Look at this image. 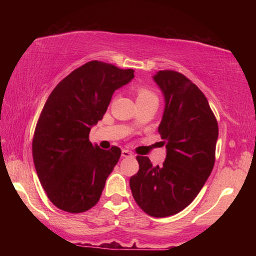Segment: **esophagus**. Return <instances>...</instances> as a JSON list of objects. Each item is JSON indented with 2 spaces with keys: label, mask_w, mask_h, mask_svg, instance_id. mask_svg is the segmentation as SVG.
I'll return each mask as SVG.
<instances>
[{
  "label": "esophagus",
  "mask_w": 256,
  "mask_h": 256,
  "mask_svg": "<svg viewBox=\"0 0 256 256\" xmlns=\"http://www.w3.org/2000/svg\"><path fill=\"white\" fill-rule=\"evenodd\" d=\"M122 157L124 158H132L133 157V154L131 152V151L128 150H122Z\"/></svg>",
  "instance_id": "1"
}]
</instances>
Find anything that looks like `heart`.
Returning <instances> with one entry per match:
<instances>
[{
	"mask_svg": "<svg viewBox=\"0 0 256 256\" xmlns=\"http://www.w3.org/2000/svg\"><path fill=\"white\" fill-rule=\"evenodd\" d=\"M136 102L138 104H144V102H158V97L152 90L146 86L138 84L136 86Z\"/></svg>",
	"mask_w": 256,
	"mask_h": 256,
	"instance_id": "1",
	"label": "heart"
}]
</instances>
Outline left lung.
Returning <instances> with one entry per match:
<instances>
[{
	"label": "left lung",
	"instance_id": "8db88e82",
	"mask_svg": "<svg viewBox=\"0 0 256 256\" xmlns=\"http://www.w3.org/2000/svg\"><path fill=\"white\" fill-rule=\"evenodd\" d=\"M164 97L158 132L166 146L162 166L138 156V172L130 178L138 206L146 214L164 218L185 209L210 176L216 158L218 123L208 99L180 72L154 76Z\"/></svg>",
	"mask_w": 256,
	"mask_h": 256
}]
</instances>
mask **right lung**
<instances>
[{
  "label": "right lung",
  "instance_id": "right-lung-1",
  "mask_svg": "<svg viewBox=\"0 0 256 256\" xmlns=\"http://www.w3.org/2000/svg\"><path fill=\"white\" fill-rule=\"evenodd\" d=\"M134 70L90 60L76 68L47 98L34 128L32 158L47 196L58 209L80 214L97 204L122 151L92 146L90 130L102 120L116 89Z\"/></svg>",
  "mask_w": 256,
  "mask_h": 256
}]
</instances>
